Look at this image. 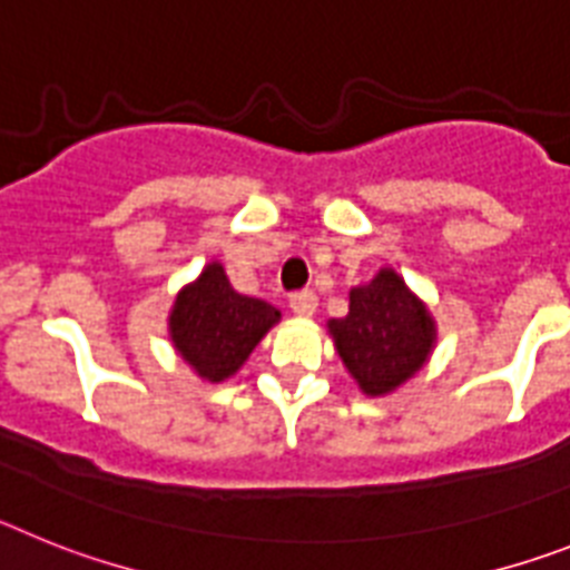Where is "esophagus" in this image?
Wrapping results in <instances>:
<instances>
[{"instance_id": "1", "label": "esophagus", "mask_w": 570, "mask_h": 570, "mask_svg": "<svg viewBox=\"0 0 570 570\" xmlns=\"http://www.w3.org/2000/svg\"><path fill=\"white\" fill-rule=\"evenodd\" d=\"M289 306L295 315H301V318H309V315H315V309H318V295H315L313 289L295 292V295L289 298Z\"/></svg>"}]
</instances>
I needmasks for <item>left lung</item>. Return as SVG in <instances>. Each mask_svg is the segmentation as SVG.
Here are the masks:
<instances>
[{"instance_id":"8db88e82","label":"left lung","mask_w":570,"mask_h":570,"mask_svg":"<svg viewBox=\"0 0 570 570\" xmlns=\"http://www.w3.org/2000/svg\"><path fill=\"white\" fill-rule=\"evenodd\" d=\"M344 367L361 393L390 395L428 364L435 321L395 269L350 289V313L330 321Z\"/></svg>"}]
</instances>
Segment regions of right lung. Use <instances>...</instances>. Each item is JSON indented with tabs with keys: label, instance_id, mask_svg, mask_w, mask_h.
I'll list each match as a JSON object with an SVG mask.
<instances>
[{
	"label": "right lung",
	"instance_id": "obj_1",
	"mask_svg": "<svg viewBox=\"0 0 570 570\" xmlns=\"http://www.w3.org/2000/svg\"><path fill=\"white\" fill-rule=\"evenodd\" d=\"M281 313L261 298L232 289L224 266L212 261L200 278L177 292L168 313V335L180 358L203 381H226L244 367Z\"/></svg>",
	"mask_w": 570,
	"mask_h": 570
}]
</instances>
